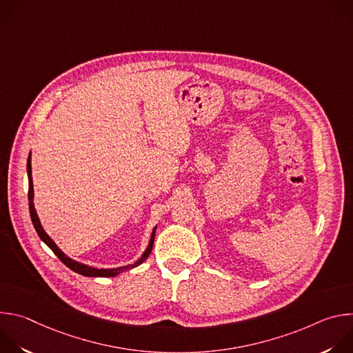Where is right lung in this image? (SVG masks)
Instances as JSON below:
<instances>
[{
  "label": "right lung",
  "instance_id": "add662e5",
  "mask_svg": "<svg viewBox=\"0 0 353 353\" xmlns=\"http://www.w3.org/2000/svg\"><path fill=\"white\" fill-rule=\"evenodd\" d=\"M30 161H32V155L29 154V157H28V179H29V191H28V198H29V212H30V219H32V223H33V226H34V229H36V232H37V234H39V237L53 250V253L70 268V270H72L74 272H77V274H81V275H83V276H105V278H108V276H116V275H119V274H121V272H124V271H128V270H131V268H135V267H138L139 264H142L148 257H149V254H150V251H152V247H154V240H155V230H157V226L154 228V230H152V234H150V240H149V244H148V247H146V250L143 251V254L141 256V259L138 260V261H135L134 264H128V265H124V267H119V268H109V270H99V268H93V267H89V265H85V264H82V263H78V261H75V260H72V259H70L68 256H65L63 251L57 247V244L53 241V239L50 237L46 232H44V229H43V226H41V223H40V219H39V216H37V214H36V210H34V204H33V180H32V163H30Z\"/></svg>",
  "mask_w": 353,
  "mask_h": 353
}]
</instances>
